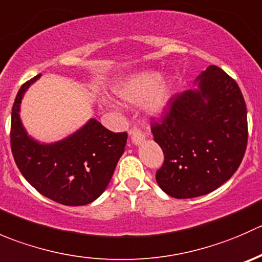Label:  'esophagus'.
<instances>
[{"instance_id": "34e87169", "label": "esophagus", "mask_w": 262, "mask_h": 262, "mask_svg": "<svg viewBox=\"0 0 262 262\" xmlns=\"http://www.w3.org/2000/svg\"><path fill=\"white\" fill-rule=\"evenodd\" d=\"M130 136H132V142H133L134 144L143 143L144 139H146V134H144L141 129L137 128V126H134L133 129H130Z\"/></svg>"}]
</instances>
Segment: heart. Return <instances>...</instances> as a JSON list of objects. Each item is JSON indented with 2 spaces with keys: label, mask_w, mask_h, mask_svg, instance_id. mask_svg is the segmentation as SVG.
Segmentation results:
<instances>
[{
  "label": "heart",
  "mask_w": 262,
  "mask_h": 262,
  "mask_svg": "<svg viewBox=\"0 0 262 262\" xmlns=\"http://www.w3.org/2000/svg\"><path fill=\"white\" fill-rule=\"evenodd\" d=\"M116 95L126 104H142L147 100V107L152 113H162L172 97V84L161 80L158 72L147 71L133 75L116 89Z\"/></svg>",
  "instance_id": "b5f03b06"
}]
</instances>
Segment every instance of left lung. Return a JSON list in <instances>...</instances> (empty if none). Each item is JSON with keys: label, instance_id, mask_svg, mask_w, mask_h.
<instances>
[{"label": "left lung", "instance_id": "obj_1", "mask_svg": "<svg viewBox=\"0 0 262 262\" xmlns=\"http://www.w3.org/2000/svg\"><path fill=\"white\" fill-rule=\"evenodd\" d=\"M196 89L171 97L152 124L165 161L158 186L176 199L209 194L232 178L247 146V110L237 82L216 66L195 80Z\"/></svg>", "mask_w": 262, "mask_h": 262}]
</instances>
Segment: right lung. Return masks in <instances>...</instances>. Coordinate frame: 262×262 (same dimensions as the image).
I'll use <instances>...</instances> for the list:
<instances>
[{"label":"right lung","instance_id":"add662e5","mask_svg":"<svg viewBox=\"0 0 262 262\" xmlns=\"http://www.w3.org/2000/svg\"><path fill=\"white\" fill-rule=\"evenodd\" d=\"M35 76L18 90L11 114V150L18 170L41 195L63 205L78 207L96 200L109 185L124 153L128 134L113 133L96 119L62 141L40 143L25 130L21 100Z\"/></svg>","mask_w":262,"mask_h":262}]
</instances>
